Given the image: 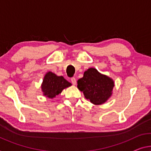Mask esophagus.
Wrapping results in <instances>:
<instances>
[{"instance_id":"34e87169","label":"esophagus","mask_w":151,"mask_h":151,"mask_svg":"<svg viewBox=\"0 0 151 151\" xmlns=\"http://www.w3.org/2000/svg\"><path fill=\"white\" fill-rule=\"evenodd\" d=\"M71 82L72 83L73 85H76V80L75 78H72L71 79Z\"/></svg>"}]
</instances>
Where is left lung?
Masks as SVG:
<instances>
[{
  "label": "left lung",
  "instance_id": "obj_1",
  "mask_svg": "<svg viewBox=\"0 0 151 151\" xmlns=\"http://www.w3.org/2000/svg\"><path fill=\"white\" fill-rule=\"evenodd\" d=\"M114 81L109 76L91 68L83 73V78L78 80V88L83 92L85 98L92 104L100 105L105 103L113 94Z\"/></svg>",
  "mask_w": 151,
  "mask_h": 151
}]
</instances>
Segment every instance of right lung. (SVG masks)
<instances>
[{
  "instance_id": "obj_1",
  "label": "right lung",
  "mask_w": 151,
  "mask_h": 151,
  "mask_svg": "<svg viewBox=\"0 0 151 151\" xmlns=\"http://www.w3.org/2000/svg\"><path fill=\"white\" fill-rule=\"evenodd\" d=\"M71 86V83L63 76H58L52 71H48L44 77L41 89L44 96L52 99L61 94L63 90Z\"/></svg>"
}]
</instances>
